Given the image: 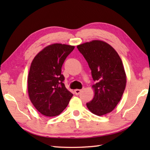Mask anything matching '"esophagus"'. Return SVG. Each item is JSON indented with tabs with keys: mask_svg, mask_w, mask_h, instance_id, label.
Masks as SVG:
<instances>
[{
	"mask_svg": "<svg viewBox=\"0 0 150 150\" xmlns=\"http://www.w3.org/2000/svg\"><path fill=\"white\" fill-rule=\"evenodd\" d=\"M74 91H75V95H79V94L81 93V89H75Z\"/></svg>",
	"mask_w": 150,
	"mask_h": 150,
	"instance_id": "1",
	"label": "esophagus"
}]
</instances>
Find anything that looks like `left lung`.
<instances>
[{"mask_svg": "<svg viewBox=\"0 0 150 150\" xmlns=\"http://www.w3.org/2000/svg\"><path fill=\"white\" fill-rule=\"evenodd\" d=\"M77 47L96 82L92 86L95 95L87 103L88 109L98 116L110 112L121 100L126 85V75L120 56L110 45L101 40H92Z\"/></svg>", "mask_w": 150, "mask_h": 150, "instance_id": "left-lung-1", "label": "left lung"}]
</instances>
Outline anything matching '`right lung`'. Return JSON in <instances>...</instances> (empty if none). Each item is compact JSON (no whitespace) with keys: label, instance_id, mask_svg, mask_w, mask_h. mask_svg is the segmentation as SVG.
<instances>
[{"label":"right lung","instance_id":"right-lung-1","mask_svg":"<svg viewBox=\"0 0 150 150\" xmlns=\"http://www.w3.org/2000/svg\"><path fill=\"white\" fill-rule=\"evenodd\" d=\"M74 45H47L32 60L28 76V92L33 105L42 115L56 116L67 107L73 94L65 87L62 65Z\"/></svg>","mask_w":150,"mask_h":150}]
</instances>
